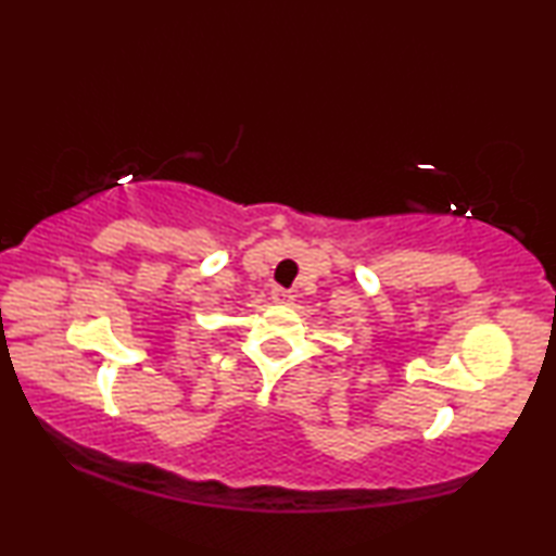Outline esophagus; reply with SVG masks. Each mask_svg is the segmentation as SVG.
<instances>
[{
	"label": "esophagus",
	"mask_w": 556,
	"mask_h": 556,
	"mask_svg": "<svg viewBox=\"0 0 556 556\" xmlns=\"http://www.w3.org/2000/svg\"><path fill=\"white\" fill-rule=\"evenodd\" d=\"M271 301H275V304H279V306H289L291 301H294V294H291V291H287V289H271Z\"/></svg>",
	"instance_id": "1"
}]
</instances>
